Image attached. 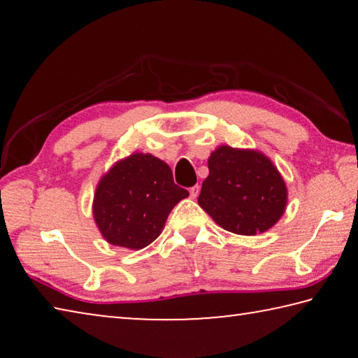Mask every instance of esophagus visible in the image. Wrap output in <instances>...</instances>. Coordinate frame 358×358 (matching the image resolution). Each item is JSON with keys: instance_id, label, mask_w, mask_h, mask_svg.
Instances as JSON below:
<instances>
[{"instance_id": "obj_1", "label": "esophagus", "mask_w": 358, "mask_h": 358, "mask_svg": "<svg viewBox=\"0 0 358 358\" xmlns=\"http://www.w3.org/2000/svg\"><path fill=\"white\" fill-rule=\"evenodd\" d=\"M199 191H201V186H199V185L189 187V196H191V199H196V197L199 196Z\"/></svg>"}]
</instances>
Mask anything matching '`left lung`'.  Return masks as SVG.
I'll use <instances>...</instances> for the list:
<instances>
[{"instance_id": "8db88e82", "label": "left lung", "mask_w": 358, "mask_h": 358, "mask_svg": "<svg viewBox=\"0 0 358 358\" xmlns=\"http://www.w3.org/2000/svg\"><path fill=\"white\" fill-rule=\"evenodd\" d=\"M208 171L197 202L217 226L232 234L256 235L280 221L287 187L264 153L221 145L208 157Z\"/></svg>"}]
</instances>
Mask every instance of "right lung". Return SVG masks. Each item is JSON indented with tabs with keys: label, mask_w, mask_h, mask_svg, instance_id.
<instances>
[{
	"label": "right lung",
	"mask_w": 358,
	"mask_h": 358,
	"mask_svg": "<svg viewBox=\"0 0 358 358\" xmlns=\"http://www.w3.org/2000/svg\"><path fill=\"white\" fill-rule=\"evenodd\" d=\"M189 192L153 155L132 153L112 166L94 192L93 216L108 243L142 250L159 237L167 216Z\"/></svg>",
	"instance_id": "1"
}]
</instances>
